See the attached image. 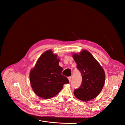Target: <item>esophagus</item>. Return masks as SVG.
I'll use <instances>...</instances> for the list:
<instances>
[{"label":"esophagus","instance_id":"1","mask_svg":"<svg viewBox=\"0 0 125 125\" xmlns=\"http://www.w3.org/2000/svg\"><path fill=\"white\" fill-rule=\"evenodd\" d=\"M68 79L69 81V82H70V81H71V77H69L68 78Z\"/></svg>","mask_w":125,"mask_h":125}]
</instances>
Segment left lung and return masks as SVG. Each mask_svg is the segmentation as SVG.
<instances>
[{"label": "left lung", "instance_id": "8db88e82", "mask_svg": "<svg viewBox=\"0 0 125 125\" xmlns=\"http://www.w3.org/2000/svg\"><path fill=\"white\" fill-rule=\"evenodd\" d=\"M73 58L80 71L81 85L75 89L74 95L83 101H89L95 98L101 92L105 83L104 69L90 52L83 50L79 54H73Z\"/></svg>", "mask_w": 125, "mask_h": 125}]
</instances>
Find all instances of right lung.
Instances as JSON below:
<instances>
[{
  "instance_id": "add662e5",
  "label": "right lung",
  "mask_w": 125,
  "mask_h": 125,
  "mask_svg": "<svg viewBox=\"0 0 125 125\" xmlns=\"http://www.w3.org/2000/svg\"><path fill=\"white\" fill-rule=\"evenodd\" d=\"M59 59L52 50L41 55L34 67L30 73V81L33 91L44 99L56 96L69 83L67 77L62 74V68L59 66Z\"/></svg>"
}]
</instances>
